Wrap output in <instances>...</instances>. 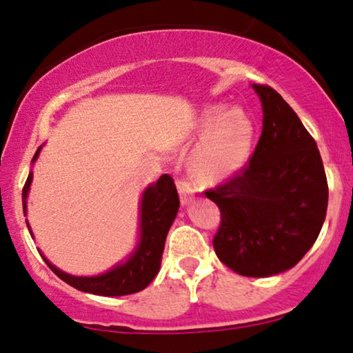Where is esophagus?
Segmentation results:
<instances>
[{"mask_svg": "<svg viewBox=\"0 0 353 353\" xmlns=\"http://www.w3.org/2000/svg\"><path fill=\"white\" fill-rule=\"evenodd\" d=\"M176 186H178V192H180V201L183 205L190 204L192 201V196H194V188L190 181L186 180H178L176 181Z\"/></svg>", "mask_w": 353, "mask_h": 353, "instance_id": "1", "label": "esophagus"}]
</instances>
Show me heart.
Wrapping results in <instances>:
<instances>
[{
	"label": "heart",
	"mask_w": 353,
	"mask_h": 353,
	"mask_svg": "<svg viewBox=\"0 0 353 353\" xmlns=\"http://www.w3.org/2000/svg\"><path fill=\"white\" fill-rule=\"evenodd\" d=\"M202 144L192 157V170L201 181L221 183L243 170L252 152L255 125L243 109L209 105L199 117Z\"/></svg>",
	"instance_id": "obj_1"
}]
</instances>
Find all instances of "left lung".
I'll return each instance as SVG.
<instances>
[{"label":"left lung","mask_w":353,"mask_h":353,"mask_svg":"<svg viewBox=\"0 0 353 353\" xmlns=\"http://www.w3.org/2000/svg\"><path fill=\"white\" fill-rule=\"evenodd\" d=\"M262 137L248 167L205 191L219 205L216 257L238 274L267 278L297 265L320 234L327 181L315 139L272 86L252 85Z\"/></svg>","instance_id":"left-lung-1"}]
</instances>
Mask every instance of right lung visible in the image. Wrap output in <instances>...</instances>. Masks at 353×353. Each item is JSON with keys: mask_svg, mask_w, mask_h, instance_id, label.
Instances as JSON below:
<instances>
[{"mask_svg": "<svg viewBox=\"0 0 353 353\" xmlns=\"http://www.w3.org/2000/svg\"><path fill=\"white\" fill-rule=\"evenodd\" d=\"M40 151L41 146L37 149L32 162L37 161ZM32 180L33 172L28 173L26 186L22 190L23 215H27V196L30 191ZM178 209H180V199H178L176 186L173 183V178L165 173L156 183L149 185L143 192L141 202H139V238L137 248L128 255L127 260L117 263L105 273L96 274V276H74V274H69L54 267L45 255L40 254L48 267L62 281L70 284L72 288L79 289V291L105 297L139 292L144 288H148L149 283L159 273L167 233L173 220H175ZM27 226L33 236L28 221Z\"/></svg>", "mask_w": 353, "mask_h": 353, "instance_id": "1", "label": "right lung"}]
</instances>
